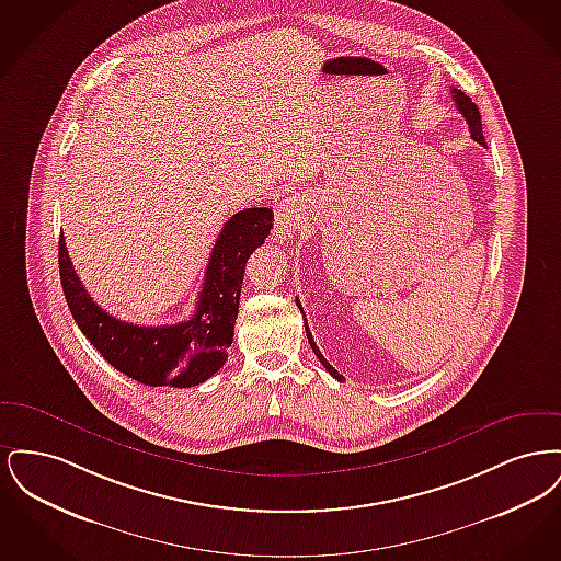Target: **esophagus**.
<instances>
[{
    "instance_id": "1",
    "label": "esophagus",
    "mask_w": 561,
    "mask_h": 561,
    "mask_svg": "<svg viewBox=\"0 0 561 561\" xmlns=\"http://www.w3.org/2000/svg\"><path fill=\"white\" fill-rule=\"evenodd\" d=\"M298 222H300L298 206L294 204L293 199H284V202L277 206V213H275L273 240L279 241V243L290 240L294 231L298 229Z\"/></svg>"
}]
</instances>
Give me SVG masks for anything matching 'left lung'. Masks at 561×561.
Wrapping results in <instances>:
<instances>
[{
	"label": "left lung",
	"instance_id": "1",
	"mask_svg": "<svg viewBox=\"0 0 561 561\" xmlns=\"http://www.w3.org/2000/svg\"><path fill=\"white\" fill-rule=\"evenodd\" d=\"M453 99L454 103H456V108L462 113V117L467 119V124H469V133H471V136H473V140H478L480 145H483L485 147V140H483V134H481V115H480V108H478V105L465 94V92H460V90H456V88H453ZM296 305H298V309L302 311V307H300V302L296 300ZM305 330H307V339H309V345H311V348H313V353L318 355V359H320L321 364H323V368L328 370V373L332 374L334 378H339V373L325 362V357L321 355L320 348H318V345H316V341H313V336H311V332H309V325H307V320H305Z\"/></svg>",
	"mask_w": 561,
	"mask_h": 561
}]
</instances>
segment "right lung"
<instances>
[{
	"label": "right lung",
	"instance_id": "add662e5",
	"mask_svg": "<svg viewBox=\"0 0 561 561\" xmlns=\"http://www.w3.org/2000/svg\"><path fill=\"white\" fill-rule=\"evenodd\" d=\"M271 227L268 208L233 214L214 243L193 318L172 325H138L108 316L83 288L60 238L58 267L69 311L83 336L119 373L149 387H195L227 362L245 263Z\"/></svg>",
	"mask_w": 561,
	"mask_h": 561
}]
</instances>
